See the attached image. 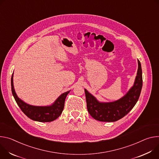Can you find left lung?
Returning a JSON list of instances; mask_svg holds the SVG:
<instances>
[{
  "label": "left lung",
  "instance_id": "obj_1",
  "mask_svg": "<svg viewBox=\"0 0 159 159\" xmlns=\"http://www.w3.org/2000/svg\"><path fill=\"white\" fill-rule=\"evenodd\" d=\"M138 63V72L133 86L125 96L117 101L99 102L84 89L87 109L93 118L102 122H115L125 117L134 107L138 100L143 85L142 70L139 60Z\"/></svg>",
  "mask_w": 159,
  "mask_h": 159
}]
</instances>
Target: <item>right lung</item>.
Segmentation results:
<instances>
[{
	"mask_svg": "<svg viewBox=\"0 0 159 159\" xmlns=\"http://www.w3.org/2000/svg\"><path fill=\"white\" fill-rule=\"evenodd\" d=\"M11 90L13 97L23 112L30 119L39 122H51L58 118L64 107L65 99L70 90L62 93L51 106H33L22 101L17 96L13 85V73L11 77Z\"/></svg>",
	"mask_w": 159,
	"mask_h": 159,
	"instance_id": "1",
	"label": "right lung"
}]
</instances>
